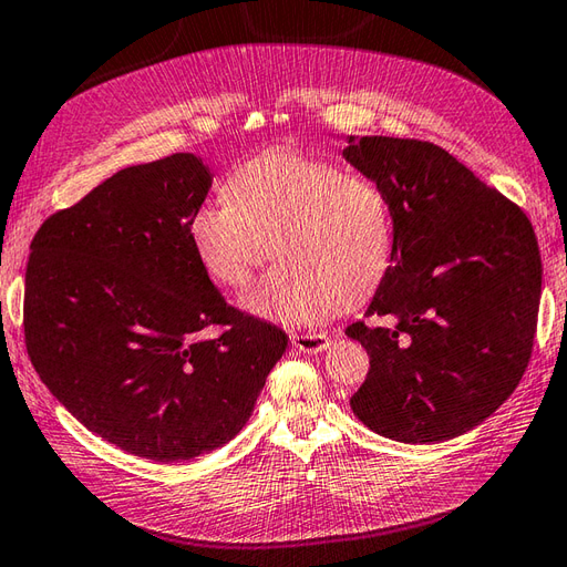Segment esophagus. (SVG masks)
I'll return each mask as SVG.
<instances>
[{
	"instance_id": "esophagus-1",
	"label": "esophagus",
	"mask_w": 567,
	"mask_h": 567,
	"mask_svg": "<svg viewBox=\"0 0 567 567\" xmlns=\"http://www.w3.org/2000/svg\"><path fill=\"white\" fill-rule=\"evenodd\" d=\"M328 343H331V338H328L326 333H292V346L299 352H309V354L323 352L328 348Z\"/></svg>"
}]
</instances>
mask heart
<instances>
[{
	"instance_id": "obj_1",
	"label": "heart",
	"mask_w": 567,
	"mask_h": 567,
	"mask_svg": "<svg viewBox=\"0 0 567 567\" xmlns=\"http://www.w3.org/2000/svg\"><path fill=\"white\" fill-rule=\"evenodd\" d=\"M224 188L229 200L195 209L188 239L209 278L231 289L251 280L270 251L280 256L241 297L248 313L311 326L384 280L393 217L374 181L321 156L268 150L236 166Z\"/></svg>"
}]
</instances>
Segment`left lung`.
<instances>
[{
    "mask_svg": "<svg viewBox=\"0 0 567 567\" xmlns=\"http://www.w3.org/2000/svg\"><path fill=\"white\" fill-rule=\"evenodd\" d=\"M343 159L386 193L393 256L346 328L370 354L352 413L381 437L437 444L481 425L529 362L542 256L529 219L437 144L348 137Z\"/></svg>",
    "mask_w": 567,
    "mask_h": 567,
    "instance_id": "left-lung-1",
    "label": "left lung"
}]
</instances>
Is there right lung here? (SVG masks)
Here are the masks:
<instances>
[{"mask_svg": "<svg viewBox=\"0 0 567 567\" xmlns=\"http://www.w3.org/2000/svg\"><path fill=\"white\" fill-rule=\"evenodd\" d=\"M213 188L195 154L127 166L43 221L25 268V348L86 430L152 462L234 440L287 350L229 307L188 239ZM224 324L219 339L199 331Z\"/></svg>", "mask_w": 567, "mask_h": 567, "instance_id": "obj_1", "label": "right lung"}]
</instances>
